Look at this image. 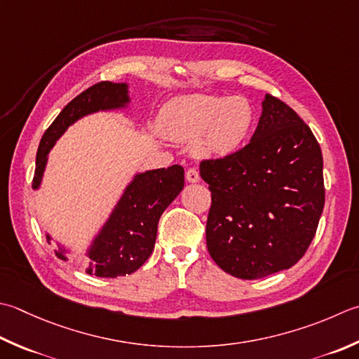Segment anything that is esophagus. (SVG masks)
I'll return each instance as SVG.
<instances>
[{"label":"esophagus","mask_w":359,"mask_h":359,"mask_svg":"<svg viewBox=\"0 0 359 359\" xmlns=\"http://www.w3.org/2000/svg\"><path fill=\"white\" fill-rule=\"evenodd\" d=\"M187 180L189 182V184H196V182L201 180V175H199V171L196 170V168H189V170L187 171L185 174Z\"/></svg>","instance_id":"1"}]
</instances>
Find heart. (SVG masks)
<instances>
[{
    "label": "heart",
    "mask_w": 359,
    "mask_h": 359,
    "mask_svg": "<svg viewBox=\"0 0 359 359\" xmlns=\"http://www.w3.org/2000/svg\"><path fill=\"white\" fill-rule=\"evenodd\" d=\"M252 124L254 111L244 97L194 95L168 105L158 128L172 142H193L199 157L219 158L240 149Z\"/></svg>",
    "instance_id": "obj_1"
}]
</instances>
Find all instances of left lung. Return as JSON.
<instances>
[{"mask_svg": "<svg viewBox=\"0 0 359 359\" xmlns=\"http://www.w3.org/2000/svg\"><path fill=\"white\" fill-rule=\"evenodd\" d=\"M250 143L201 161L212 191L207 249L222 271L243 280L290 269L305 255L325 203L318 140L290 105L264 96Z\"/></svg>", "mask_w": 359, "mask_h": 359, "instance_id": "1", "label": "left lung"}]
</instances>
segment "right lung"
Instances as JSON below:
<instances>
[{
	"label": "right lung",
	"mask_w": 359,
	"mask_h": 359,
	"mask_svg": "<svg viewBox=\"0 0 359 359\" xmlns=\"http://www.w3.org/2000/svg\"><path fill=\"white\" fill-rule=\"evenodd\" d=\"M129 101L128 83L104 81L68 102L41 137L32 188L40 187L48 154L69 126L95 111L128 107ZM184 168L180 165L137 174L91 243L87 252L90 258L87 273L115 278L142 268L154 250L160 216L184 189ZM46 240L51 241V236L46 235ZM55 255L67 262V250L62 245Z\"/></svg>",
	"instance_id": "obj_1"
}]
</instances>
